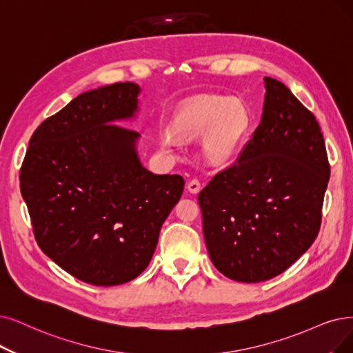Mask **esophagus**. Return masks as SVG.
I'll list each match as a JSON object with an SVG mask.
<instances>
[{
    "instance_id": "esophagus-1",
    "label": "esophagus",
    "mask_w": 353,
    "mask_h": 353,
    "mask_svg": "<svg viewBox=\"0 0 353 353\" xmlns=\"http://www.w3.org/2000/svg\"><path fill=\"white\" fill-rule=\"evenodd\" d=\"M187 188H188V191H190L191 194H199V192H200V190H201L200 181H199V179H192V181H190V182H188V185H187Z\"/></svg>"
}]
</instances>
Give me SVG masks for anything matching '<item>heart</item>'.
<instances>
[{
  "label": "heart",
  "mask_w": 353,
  "mask_h": 353,
  "mask_svg": "<svg viewBox=\"0 0 353 353\" xmlns=\"http://www.w3.org/2000/svg\"><path fill=\"white\" fill-rule=\"evenodd\" d=\"M246 110L239 101L220 97H201L176 111L171 130L161 133V143L175 145V137H203V152L213 165L229 162L248 129Z\"/></svg>",
  "instance_id": "1"
}]
</instances>
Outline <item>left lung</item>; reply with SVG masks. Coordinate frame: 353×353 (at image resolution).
I'll list each match as a JSON object with an SVG mask.
<instances>
[{
    "label": "left lung",
    "instance_id": "1",
    "mask_svg": "<svg viewBox=\"0 0 353 353\" xmlns=\"http://www.w3.org/2000/svg\"><path fill=\"white\" fill-rule=\"evenodd\" d=\"M263 82L256 130L199 195L211 262L249 284L283 274L313 245L330 176L316 117L283 82Z\"/></svg>",
    "mask_w": 353,
    "mask_h": 353
}]
</instances>
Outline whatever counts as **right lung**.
Instances as JSON below:
<instances>
[{"label":"right lung","instance_id":"right-lung-1","mask_svg":"<svg viewBox=\"0 0 353 353\" xmlns=\"http://www.w3.org/2000/svg\"><path fill=\"white\" fill-rule=\"evenodd\" d=\"M140 87L116 82L74 98L33 133L20 172L23 200L43 253L98 287L149 265L185 181L139 158L140 133L116 125L139 111Z\"/></svg>","mask_w":353,"mask_h":353}]
</instances>
